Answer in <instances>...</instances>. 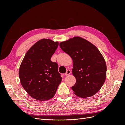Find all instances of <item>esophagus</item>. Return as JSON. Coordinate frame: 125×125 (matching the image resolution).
Wrapping results in <instances>:
<instances>
[{"label":"esophagus","instance_id":"esophagus-1","mask_svg":"<svg viewBox=\"0 0 125 125\" xmlns=\"http://www.w3.org/2000/svg\"><path fill=\"white\" fill-rule=\"evenodd\" d=\"M71 73V71L70 70H67V72L65 73V75H68L70 74Z\"/></svg>","mask_w":125,"mask_h":125}]
</instances>
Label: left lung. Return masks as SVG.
<instances>
[{
    "label": "left lung",
    "mask_w": 125,
    "mask_h": 125,
    "mask_svg": "<svg viewBox=\"0 0 125 125\" xmlns=\"http://www.w3.org/2000/svg\"><path fill=\"white\" fill-rule=\"evenodd\" d=\"M59 46L73 60L72 70L76 79L71 87L74 93L83 98L94 95L103 85L106 76V65L100 52L80 37L62 42Z\"/></svg>",
    "instance_id": "left-lung-1"
}]
</instances>
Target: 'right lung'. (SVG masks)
Wrapping results in <instances>:
<instances>
[{
  "instance_id": "obj_1",
  "label": "right lung",
  "mask_w": 125,
  "mask_h": 125,
  "mask_svg": "<svg viewBox=\"0 0 125 125\" xmlns=\"http://www.w3.org/2000/svg\"><path fill=\"white\" fill-rule=\"evenodd\" d=\"M58 46V42L42 39L29 49L21 62L19 71L21 84L36 100L52 99L62 81L58 64L51 60Z\"/></svg>"
}]
</instances>
